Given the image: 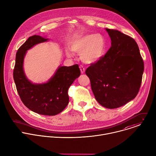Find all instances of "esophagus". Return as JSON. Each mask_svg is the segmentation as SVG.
<instances>
[{"label":"esophagus","instance_id":"34e87169","mask_svg":"<svg viewBox=\"0 0 156 156\" xmlns=\"http://www.w3.org/2000/svg\"><path fill=\"white\" fill-rule=\"evenodd\" d=\"M80 70H81V73L83 74L85 72V68L84 67L83 65H80Z\"/></svg>","mask_w":156,"mask_h":156}]
</instances>
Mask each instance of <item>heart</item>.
<instances>
[{
	"mask_svg": "<svg viewBox=\"0 0 156 156\" xmlns=\"http://www.w3.org/2000/svg\"><path fill=\"white\" fill-rule=\"evenodd\" d=\"M71 50L78 54H81L82 60L92 63L99 60L104 54L106 44L104 37L100 34H88L73 38L70 42ZM69 57L73 55L69 49H66Z\"/></svg>",
	"mask_w": 156,
	"mask_h": 156,
	"instance_id": "1",
	"label": "heart"
}]
</instances>
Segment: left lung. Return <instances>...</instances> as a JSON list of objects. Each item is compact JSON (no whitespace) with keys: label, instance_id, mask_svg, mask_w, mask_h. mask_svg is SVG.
<instances>
[{"label":"left lung","instance_id":"8db88e82","mask_svg":"<svg viewBox=\"0 0 156 156\" xmlns=\"http://www.w3.org/2000/svg\"><path fill=\"white\" fill-rule=\"evenodd\" d=\"M106 31L112 46L85 72L97 101L104 107L115 108L137 96L144 62L134 39L116 30L106 28Z\"/></svg>","mask_w":156,"mask_h":156}]
</instances>
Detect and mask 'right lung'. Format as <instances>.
I'll return each instance as SVG.
<instances>
[{"mask_svg": "<svg viewBox=\"0 0 156 156\" xmlns=\"http://www.w3.org/2000/svg\"><path fill=\"white\" fill-rule=\"evenodd\" d=\"M48 39L38 35L30 37L18 49L13 69V79L19 96L24 105L33 112L44 115H55L67 106L68 90L81 72L78 64L60 66L54 76L47 83L33 84L26 77L23 60L26 52L37 44Z\"/></svg>", "mask_w": 156, "mask_h": 156, "instance_id": "1", "label": "right lung"}]
</instances>
